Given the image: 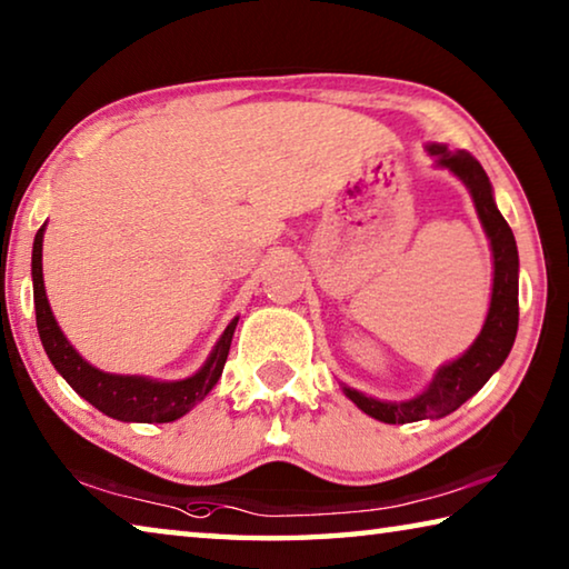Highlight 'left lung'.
<instances>
[{
  "label": "left lung",
  "instance_id": "obj_1",
  "mask_svg": "<svg viewBox=\"0 0 569 569\" xmlns=\"http://www.w3.org/2000/svg\"><path fill=\"white\" fill-rule=\"evenodd\" d=\"M429 156H435L439 168L465 182L475 200L477 216L485 226L495 256V283L492 301L485 326H481L475 343L459 356V359L439 366L435 379L419 397L407 401H379L351 387H343V393L363 413L379 419L383 423H411L421 419H441L447 413L457 411L461 403L475 397L485 387L489 377L505 363L512 351L517 323H519V256L512 228L497 210L492 182H489L485 168L467 150H449L447 146H429Z\"/></svg>",
  "mask_w": 569,
  "mask_h": 569
}]
</instances>
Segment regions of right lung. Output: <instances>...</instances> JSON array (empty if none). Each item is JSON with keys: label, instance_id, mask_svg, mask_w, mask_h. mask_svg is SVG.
<instances>
[{"label": "right lung", "instance_id": "1", "mask_svg": "<svg viewBox=\"0 0 569 569\" xmlns=\"http://www.w3.org/2000/svg\"><path fill=\"white\" fill-rule=\"evenodd\" d=\"M42 238L44 226L37 230L32 246V288H34V311H37V331L47 356L62 379L100 409L118 421H140V423H168L188 413L198 401H203L210 389L216 387L233 341V331L238 326V316L228 323L220 336L216 349L210 351L208 361L188 379L180 381H158L148 377H122V373H108L94 369L92 363L74 351V346L64 339L60 326H57L50 301L44 293L42 278Z\"/></svg>", "mask_w": 569, "mask_h": 569}]
</instances>
